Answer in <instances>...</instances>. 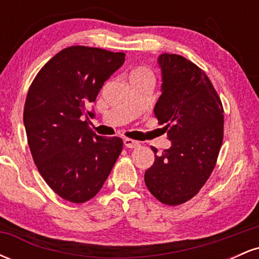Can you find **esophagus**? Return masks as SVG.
I'll list each match as a JSON object with an SVG mask.
<instances>
[{
	"label": "esophagus",
	"mask_w": 259,
	"mask_h": 259,
	"mask_svg": "<svg viewBox=\"0 0 259 259\" xmlns=\"http://www.w3.org/2000/svg\"><path fill=\"white\" fill-rule=\"evenodd\" d=\"M124 146L127 148H136L140 146V142L133 139H124Z\"/></svg>",
	"instance_id": "obj_1"
}]
</instances>
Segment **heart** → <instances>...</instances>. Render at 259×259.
<instances>
[{
  "label": "heart",
  "mask_w": 259,
  "mask_h": 259,
  "mask_svg": "<svg viewBox=\"0 0 259 259\" xmlns=\"http://www.w3.org/2000/svg\"><path fill=\"white\" fill-rule=\"evenodd\" d=\"M141 76H151L150 70L145 67H138L135 69H133L132 73H130V79L141 78Z\"/></svg>",
  "instance_id": "heart-1"
}]
</instances>
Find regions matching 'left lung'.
<instances>
[{
	"instance_id": "left-lung-1",
	"label": "left lung",
	"mask_w": 259,
	"mask_h": 259,
	"mask_svg": "<svg viewBox=\"0 0 259 259\" xmlns=\"http://www.w3.org/2000/svg\"><path fill=\"white\" fill-rule=\"evenodd\" d=\"M162 95L154 106L159 124H165L171 146L157 154L145 171V184L168 206L191 200L215 167L224 135L221 97L206 73L179 55L158 57Z\"/></svg>"
}]
</instances>
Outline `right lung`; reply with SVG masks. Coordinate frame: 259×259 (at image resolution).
<instances>
[{
	"label": "right lung",
	"instance_id": "add662e5",
	"mask_svg": "<svg viewBox=\"0 0 259 259\" xmlns=\"http://www.w3.org/2000/svg\"><path fill=\"white\" fill-rule=\"evenodd\" d=\"M124 61L123 52L70 46L50 59L29 88L23 118L32 159L47 185L73 203L96 196L123 150L120 138L89 127L94 113L88 107Z\"/></svg>",
	"mask_w": 259,
	"mask_h": 259
}]
</instances>
